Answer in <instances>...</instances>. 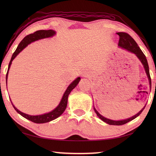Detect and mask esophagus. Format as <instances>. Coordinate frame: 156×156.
Returning a JSON list of instances; mask_svg holds the SVG:
<instances>
[{
	"label": "esophagus",
	"mask_w": 156,
	"mask_h": 156,
	"mask_svg": "<svg viewBox=\"0 0 156 156\" xmlns=\"http://www.w3.org/2000/svg\"><path fill=\"white\" fill-rule=\"evenodd\" d=\"M82 76H86L85 74H82Z\"/></svg>",
	"instance_id": "34e87169"
}]
</instances>
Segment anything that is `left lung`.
I'll return each instance as SVG.
<instances>
[{
    "label": "left lung",
    "mask_w": 156,
    "mask_h": 156,
    "mask_svg": "<svg viewBox=\"0 0 156 156\" xmlns=\"http://www.w3.org/2000/svg\"><path fill=\"white\" fill-rule=\"evenodd\" d=\"M117 34L119 36V44H118L119 47H120L124 49H126V50L129 51V52L133 53V54H134L135 55L137 56V58L140 59V61L141 62V64H143L145 73H146L147 76L148 78L149 82H150V90H151V78H150V70H149L148 63H147V60L146 59V57H145V55H144L143 51L141 50V49L138 46L137 43L135 42L134 39L132 38L128 34H127V33L119 32V33H117ZM145 106H146V105H145ZM145 106L141 109L140 112H138V113L135 115L134 116H133V117L124 119V120H120V121L111 120V119H107V118L103 117V116L101 115L97 110H96L94 107V110L96 113H97L98 117L100 118L102 121L107 122V124L112 125H122L127 123V122H128L129 121L133 120L134 119L137 117L141 113L142 111H144V109L145 108Z\"/></svg>",
    "instance_id": "left-lung-1"
}]
</instances>
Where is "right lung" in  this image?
I'll list each match as a JSON object with an SVG mask.
<instances>
[{"label": "right lung", "instance_id": "add662e5", "mask_svg": "<svg viewBox=\"0 0 156 156\" xmlns=\"http://www.w3.org/2000/svg\"><path fill=\"white\" fill-rule=\"evenodd\" d=\"M55 34H56L55 31L54 30H51V29H50V30H39V31H35V33H34V34H29L26 36L25 37H24V39L20 42V44H19L17 48L16 49L15 51L13 53L11 59V61L9 62L8 71L6 75V86H7V78H8L9 70L10 69V67H11L12 60L16 58V56L21 51H23V49H25L29 44H31L32 42L39 40V39L53 37V36L55 35ZM80 80V78L78 77L68 86V87L67 88V89H66L65 92L64 93V95H63L60 102H59V105L57 106V107H55L54 110L51 111V112H48V113H45V114L39 115H29L27 114H25L24 112L18 110V109L16 108L14 105H13L12 102H11H11L12 103V107L15 109V111L17 112L19 114L23 116V117H25V119H27L28 120L31 121L32 122H35V123H45V122H48L54 120L55 119H57L63 113V112H64V111L66 108V107H67L68 95L69 94V93H70L73 89H74L76 86L78 85Z\"/></svg>", "mask_w": 156, "mask_h": 156}]
</instances>
